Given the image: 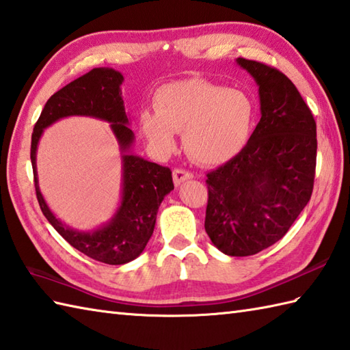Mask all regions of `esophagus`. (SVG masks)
Returning a JSON list of instances; mask_svg holds the SVG:
<instances>
[{
	"label": "esophagus",
	"instance_id": "1",
	"mask_svg": "<svg viewBox=\"0 0 350 350\" xmlns=\"http://www.w3.org/2000/svg\"><path fill=\"white\" fill-rule=\"evenodd\" d=\"M194 177V174L191 173V171L188 170H183V168H174L173 171V180H174V185L176 187H179L180 183H183L185 180H189Z\"/></svg>",
	"mask_w": 350,
	"mask_h": 350
}]
</instances>
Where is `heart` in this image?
Listing matches in <instances>:
<instances>
[{"instance_id": "heart-1", "label": "heart", "mask_w": 350, "mask_h": 350, "mask_svg": "<svg viewBox=\"0 0 350 350\" xmlns=\"http://www.w3.org/2000/svg\"><path fill=\"white\" fill-rule=\"evenodd\" d=\"M153 108L138 116L139 131L158 156L176 146L183 131V146L192 159L218 165L239 154L257 120V105L248 93L192 78L159 87Z\"/></svg>"}]
</instances>
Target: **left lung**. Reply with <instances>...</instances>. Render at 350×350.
<instances>
[{
	"mask_svg": "<svg viewBox=\"0 0 350 350\" xmlns=\"http://www.w3.org/2000/svg\"><path fill=\"white\" fill-rule=\"evenodd\" d=\"M236 62L256 79L262 117L243 150L207 173L204 228L221 252L245 257L278 242L310 202L317 138L313 114L284 73Z\"/></svg>",
	"mask_w": 350,
	"mask_h": 350,
	"instance_id": "obj_1",
	"label": "left lung"
}]
</instances>
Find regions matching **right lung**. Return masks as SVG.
<instances>
[{
	"label": "right lung",
	"instance_id": "add662e5",
	"mask_svg": "<svg viewBox=\"0 0 350 350\" xmlns=\"http://www.w3.org/2000/svg\"><path fill=\"white\" fill-rule=\"evenodd\" d=\"M122 83V73L109 68H96L72 81L44 103L31 135L34 187L43 215L73 248L107 265H124L144 251L153 234L156 213L162 200L174 189L168 167L129 153L133 132L128 126L129 118L126 116L120 92ZM69 115L94 116L111 122L124 153L122 204L108 225L93 232H78L57 220L38 189L35 152L42 129Z\"/></svg>",
	"mask_w": 350,
	"mask_h": 350
}]
</instances>
